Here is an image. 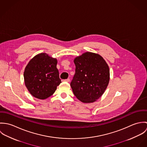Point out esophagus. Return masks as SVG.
Here are the masks:
<instances>
[{
	"mask_svg": "<svg viewBox=\"0 0 147 147\" xmlns=\"http://www.w3.org/2000/svg\"><path fill=\"white\" fill-rule=\"evenodd\" d=\"M64 82H69L70 81V80H69V79H67L64 80Z\"/></svg>",
	"mask_w": 147,
	"mask_h": 147,
	"instance_id": "esophagus-1",
	"label": "esophagus"
}]
</instances>
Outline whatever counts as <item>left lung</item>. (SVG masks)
<instances>
[{
  "label": "left lung",
  "mask_w": 147,
  "mask_h": 147,
  "mask_svg": "<svg viewBox=\"0 0 147 147\" xmlns=\"http://www.w3.org/2000/svg\"><path fill=\"white\" fill-rule=\"evenodd\" d=\"M75 74L70 83L74 95L84 103L93 102L104 93L110 80L109 68L100 55L86 52L74 60Z\"/></svg>",
  "instance_id": "obj_1"
}]
</instances>
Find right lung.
Here are the masks:
<instances>
[{
	"instance_id": "right-lung-1",
	"label": "right lung",
	"mask_w": 147,
	"mask_h": 147,
	"mask_svg": "<svg viewBox=\"0 0 147 147\" xmlns=\"http://www.w3.org/2000/svg\"><path fill=\"white\" fill-rule=\"evenodd\" d=\"M57 60L45 53L32 59L24 72V82L30 93L36 98L44 100L51 96L62 83L57 68Z\"/></svg>"
}]
</instances>
